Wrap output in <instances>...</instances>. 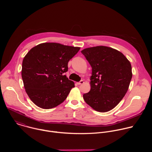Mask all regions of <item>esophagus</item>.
Wrapping results in <instances>:
<instances>
[{"label": "esophagus", "mask_w": 152, "mask_h": 152, "mask_svg": "<svg viewBox=\"0 0 152 152\" xmlns=\"http://www.w3.org/2000/svg\"><path fill=\"white\" fill-rule=\"evenodd\" d=\"M84 83V81H83V80H80V82H77V84H78V85H81V84H82V83Z\"/></svg>", "instance_id": "1"}]
</instances>
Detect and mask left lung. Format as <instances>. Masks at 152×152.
Returning a JSON list of instances; mask_svg holds the SVG:
<instances>
[{"label": "left lung", "instance_id": "1", "mask_svg": "<svg viewBox=\"0 0 152 152\" xmlns=\"http://www.w3.org/2000/svg\"><path fill=\"white\" fill-rule=\"evenodd\" d=\"M92 67L91 90L85 102L100 113L110 111L127 93L132 73L130 61L120 51L99 46L81 51Z\"/></svg>", "mask_w": 152, "mask_h": 152}]
</instances>
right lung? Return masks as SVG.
<instances>
[{"label":"right lung","instance_id":"right-lung-1","mask_svg":"<svg viewBox=\"0 0 152 152\" xmlns=\"http://www.w3.org/2000/svg\"><path fill=\"white\" fill-rule=\"evenodd\" d=\"M79 47L44 42L32 48L23 58L21 69L25 91L37 106L48 110L62 103L75 83L64 75L68 62Z\"/></svg>","mask_w":152,"mask_h":152}]
</instances>
